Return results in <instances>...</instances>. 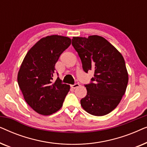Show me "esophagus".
<instances>
[{
  "instance_id": "34e87169",
  "label": "esophagus",
  "mask_w": 147,
  "mask_h": 147,
  "mask_svg": "<svg viewBox=\"0 0 147 147\" xmlns=\"http://www.w3.org/2000/svg\"><path fill=\"white\" fill-rule=\"evenodd\" d=\"M80 85L78 83H76V84H74V85H71V87L72 88H74V89H75V88H78L79 87Z\"/></svg>"
}]
</instances>
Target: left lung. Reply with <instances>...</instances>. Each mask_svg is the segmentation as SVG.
<instances>
[{
	"label": "left lung",
	"instance_id": "obj_1",
	"mask_svg": "<svg viewBox=\"0 0 147 147\" xmlns=\"http://www.w3.org/2000/svg\"><path fill=\"white\" fill-rule=\"evenodd\" d=\"M71 44L84 71H94L92 82L85 85L87 95L80 100L81 106L92 115L108 114L118 105L127 87L128 74L124 57L101 36L74 37Z\"/></svg>",
	"mask_w": 147,
	"mask_h": 147
}]
</instances>
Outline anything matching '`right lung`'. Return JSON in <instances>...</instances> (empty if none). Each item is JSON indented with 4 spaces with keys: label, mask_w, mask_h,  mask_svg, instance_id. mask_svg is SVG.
<instances>
[{
    "label": "right lung",
    "mask_w": 147,
    "mask_h": 147,
    "mask_svg": "<svg viewBox=\"0 0 147 147\" xmlns=\"http://www.w3.org/2000/svg\"><path fill=\"white\" fill-rule=\"evenodd\" d=\"M71 42L64 36H47L29 49L22 62L17 76L19 88L26 102L41 115L58 111L69 91V85L59 78L53 82V78L55 63Z\"/></svg>",
    "instance_id": "add662e5"
}]
</instances>
